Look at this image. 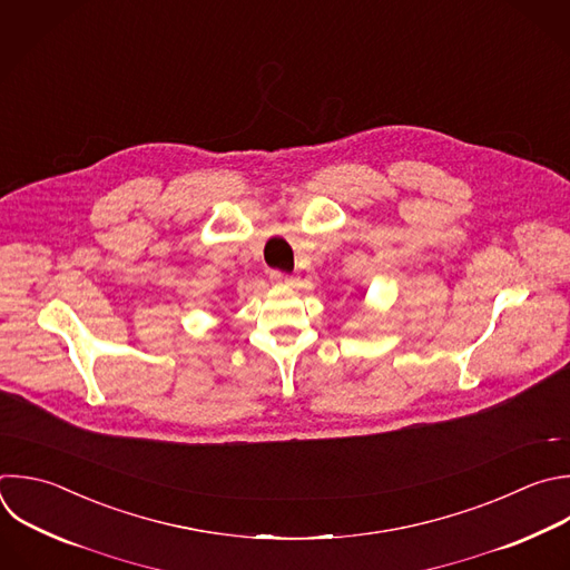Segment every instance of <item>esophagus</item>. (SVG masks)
I'll use <instances>...</instances> for the list:
<instances>
[{
	"label": "esophagus",
	"instance_id": "34e87169",
	"mask_svg": "<svg viewBox=\"0 0 570 570\" xmlns=\"http://www.w3.org/2000/svg\"><path fill=\"white\" fill-rule=\"evenodd\" d=\"M271 279L277 286H291L293 284V277L288 273H282V271H271Z\"/></svg>",
	"mask_w": 570,
	"mask_h": 570
}]
</instances>
